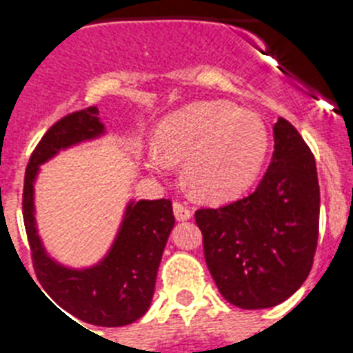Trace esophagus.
<instances>
[{"instance_id": "34e87169", "label": "esophagus", "mask_w": 353, "mask_h": 353, "mask_svg": "<svg viewBox=\"0 0 353 353\" xmlns=\"http://www.w3.org/2000/svg\"><path fill=\"white\" fill-rule=\"evenodd\" d=\"M173 214H174V217H176V221H189L192 217V212L189 210V208L185 207V205H182V203H179V201H176V203H173Z\"/></svg>"}]
</instances>
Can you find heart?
Masks as SVG:
<instances>
[{
	"mask_svg": "<svg viewBox=\"0 0 353 353\" xmlns=\"http://www.w3.org/2000/svg\"><path fill=\"white\" fill-rule=\"evenodd\" d=\"M269 145L260 117L230 102L199 101L159 121L145 159L157 174L183 162V182L192 194L226 201L254 182Z\"/></svg>",
	"mask_w": 353,
	"mask_h": 353,
	"instance_id": "b5f03b06",
	"label": "heart"
}]
</instances>
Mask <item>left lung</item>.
Returning <instances> with one entry per match:
<instances>
[{"mask_svg": "<svg viewBox=\"0 0 353 353\" xmlns=\"http://www.w3.org/2000/svg\"><path fill=\"white\" fill-rule=\"evenodd\" d=\"M318 219L316 162L297 129L279 118L272 162L254 192L196 212L221 295L242 310L274 307L292 297L313 267Z\"/></svg>", "mask_w": 353, "mask_h": 353, "instance_id": "left-lung-1", "label": "left lung"}]
</instances>
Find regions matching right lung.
<instances>
[{
    "label": "right lung",
    "instance_id": "1",
    "mask_svg": "<svg viewBox=\"0 0 353 353\" xmlns=\"http://www.w3.org/2000/svg\"><path fill=\"white\" fill-rule=\"evenodd\" d=\"M104 136L105 127L97 108L72 113L54 123L28 162L23 215L33 267L49 297L81 322L121 327L136 322L152 304L162 252L174 226L170 199H129L113 244L101 260L88 267H68L52 258L39 235L35 217V182L40 166L61 150Z\"/></svg>",
    "mask_w": 353,
    "mask_h": 353
}]
</instances>
